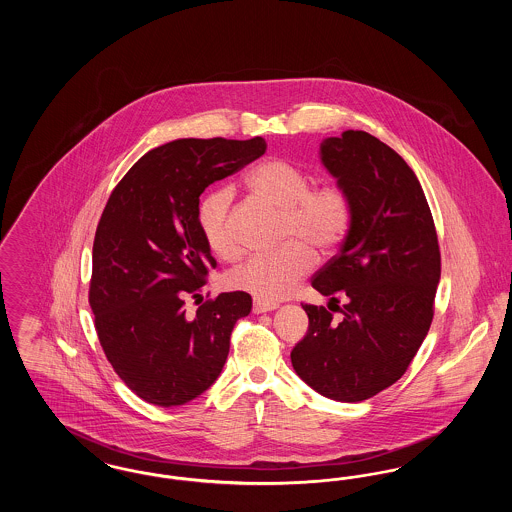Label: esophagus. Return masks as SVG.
<instances>
[{
    "instance_id": "obj_1",
    "label": "esophagus",
    "mask_w": 512,
    "mask_h": 512,
    "mask_svg": "<svg viewBox=\"0 0 512 512\" xmlns=\"http://www.w3.org/2000/svg\"><path fill=\"white\" fill-rule=\"evenodd\" d=\"M274 309H278L276 303H267V301H261V299H255V301H253V313H255V315L268 313V311H274Z\"/></svg>"
}]
</instances>
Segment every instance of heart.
I'll use <instances>...</instances> for the list:
<instances>
[{
    "instance_id": "1",
    "label": "heart",
    "mask_w": 512,
    "mask_h": 512,
    "mask_svg": "<svg viewBox=\"0 0 512 512\" xmlns=\"http://www.w3.org/2000/svg\"><path fill=\"white\" fill-rule=\"evenodd\" d=\"M247 188L257 199L282 213L280 247L257 253L228 272L234 290L274 303L292 293L313 267L315 255L336 251L353 222V201L338 182L313 186L311 174L286 159H268L247 174ZM232 190L219 188L205 195L197 209V224L207 247L222 259L238 253L230 226Z\"/></svg>"
}]
</instances>
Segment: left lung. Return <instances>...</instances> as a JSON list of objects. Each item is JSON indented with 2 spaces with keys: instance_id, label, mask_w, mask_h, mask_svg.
Instances as JSON below:
<instances>
[{
  "instance_id": "left-lung-1",
  "label": "left lung",
  "mask_w": 512,
  "mask_h": 512,
  "mask_svg": "<svg viewBox=\"0 0 512 512\" xmlns=\"http://www.w3.org/2000/svg\"><path fill=\"white\" fill-rule=\"evenodd\" d=\"M320 161L353 201L340 253L313 278L322 295L345 297L340 322L317 305L292 349L297 376L320 395L357 403L395 384L426 338L441 274L434 219L413 169L363 130L320 144Z\"/></svg>"
}]
</instances>
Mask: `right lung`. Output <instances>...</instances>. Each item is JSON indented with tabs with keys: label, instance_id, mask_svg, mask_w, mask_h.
<instances>
[{
	"label": "right lung",
	"instance_id": "right-lung-1",
	"mask_svg": "<svg viewBox=\"0 0 512 512\" xmlns=\"http://www.w3.org/2000/svg\"><path fill=\"white\" fill-rule=\"evenodd\" d=\"M267 151L251 140L184 138L147 151L124 174L99 219L90 307L99 343L122 382L147 403L176 407L209 390L251 295L220 293L186 313L217 261L197 209L207 186Z\"/></svg>",
	"mask_w": 512,
	"mask_h": 512
}]
</instances>
